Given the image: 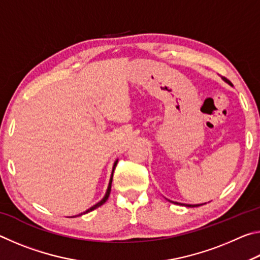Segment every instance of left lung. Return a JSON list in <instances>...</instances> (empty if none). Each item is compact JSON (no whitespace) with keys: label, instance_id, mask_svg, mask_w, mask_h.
Returning a JSON list of instances; mask_svg holds the SVG:
<instances>
[{"label":"left lung","instance_id":"obj_1","mask_svg":"<svg viewBox=\"0 0 260 260\" xmlns=\"http://www.w3.org/2000/svg\"><path fill=\"white\" fill-rule=\"evenodd\" d=\"M223 80H225L226 82H228V83H231V81H228L226 78H222ZM175 204H181V203H175ZM205 204V203H204ZM182 205V204H181ZM184 205V204H183ZM200 205H203V204H195V205H192V204H186V206H188V208H195V206H200Z\"/></svg>","mask_w":260,"mask_h":260}]
</instances>
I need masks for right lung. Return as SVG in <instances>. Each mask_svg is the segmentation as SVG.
Returning a JSON list of instances; mask_svg holds the SVG:
<instances>
[{
    "label": "right lung",
    "mask_w": 260,
    "mask_h": 260,
    "mask_svg": "<svg viewBox=\"0 0 260 260\" xmlns=\"http://www.w3.org/2000/svg\"><path fill=\"white\" fill-rule=\"evenodd\" d=\"M117 162H118V160H116L114 161V164H113V167H112V173H111V178H110V181H109V186H108V189H107V192H105V196L103 197L102 200H101L99 203H96L95 205H93L91 206V208H89L88 209L86 212H83V213H88V212H90V211H93V210H95L96 208H99V206H101V205H103L105 202L108 201V199H109V196H110V191H111V183H112V178H113V172H114V169H116V166H117ZM82 214V213H81ZM81 214H79V215H81ZM76 217H78V215H76Z\"/></svg>",
    "instance_id": "right-lung-1"
}]
</instances>
